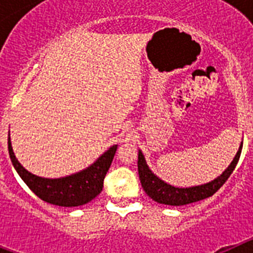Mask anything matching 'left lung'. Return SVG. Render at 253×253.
Returning a JSON list of instances; mask_svg holds the SVG:
<instances>
[{
  "instance_id": "8db88e82",
  "label": "left lung",
  "mask_w": 253,
  "mask_h": 253,
  "mask_svg": "<svg viewBox=\"0 0 253 253\" xmlns=\"http://www.w3.org/2000/svg\"><path fill=\"white\" fill-rule=\"evenodd\" d=\"M241 152H242V144H241L240 149L237 152L236 157L232 161L229 167L219 177H216L215 180L209 182V184L194 187H186V189H180V187L171 186V185L163 182L161 178H158L149 169V167L147 166L146 160H144V156L142 154V152H139L138 153V172H139L140 184H142L147 195L151 199H153L154 202L160 203V204L180 207V205L200 202L203 199H207L209 196L214 195L224 185V182L231 176L233 169H236L238 160L241 157Z\"/></svg>"
}]
</instances>
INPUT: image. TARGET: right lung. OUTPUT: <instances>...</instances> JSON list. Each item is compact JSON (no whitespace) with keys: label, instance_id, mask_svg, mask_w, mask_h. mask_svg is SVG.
Masks as SVG:
<instances>
[{"label":"right lung","instance_id":"1","mask_svg":"<svg viewBox=\"0 0 253 253\" xmlns=\"http://www.w3.org/2000/svg\"><path fill=\"white\" fill-rule=\"evenodd\" d=\"M116 146L105 152L92 166L63 178H42L26 171L16 160L8 134V153L13 167L29 189L44 202L59 207H80L99 195L115 156Z\"/></svg>","mask_w":253,"mask_h":253}]
</instances>
